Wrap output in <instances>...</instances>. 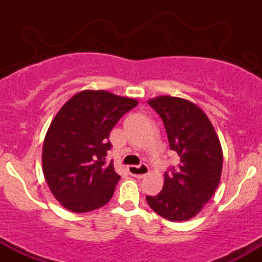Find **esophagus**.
I'll return each instance as SVG.
<instances>
[{
  "label": "esophagus",
  "instance_id": "1",
  "mask_svg": "<svg viewBox=\"0 0 262 262\" xmlns=\"http://www.w3.org/2000/svg\"><path fill=\"white\" fill-rule=\"evenodd\" d=\"M128 171L132 176L143 179L144 176H146L149 173V167L148 165L145 164H141L139 166H134V165H132V166L128 167Z\"/></svg>",
  "mask_w": 262,
  "mask_h": 262
}]
</instances>
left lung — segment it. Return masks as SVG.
Instances as JSON below:
<instances>
[{
    "label": "left lung",
    "instance_id": "left-lung-1",
    "mask_svg": "<svg viewBox=\"0 0 262 262\" xmlns=\"http://www.w3.org/2000/svg\"><path fill=\"white\" fill-rule=\"evenodd\" d=\"M148 103L161 117L179 164L165 172L161 192L146 196V202L167 221H188L202 210L221 181V141L206 113L191 101L159 96Z\"/></svg>",
    "mask_w": 262,
    "mask_h": 262
}]
</instances>
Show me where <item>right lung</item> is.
<instances>
[{
  "mask_svg": "<svg viewBox=\"0 0 262 262\" xmlns=\"http://www.w3.org/2000/svg\"><path fill=\"white\" fill-rule=\"evenodd\" d=\"M138 104L134 98L98 90L73 96L54 117L43 144V173L66 209L91 212L113 196L121 176L107 162L108 138L117 122Z\"/></svg>",
  "mask_w": 262,
  "mask_h": 262,
  "instance_id": "right-lung-1",
  "label": "right lung"
}]
</instances>
